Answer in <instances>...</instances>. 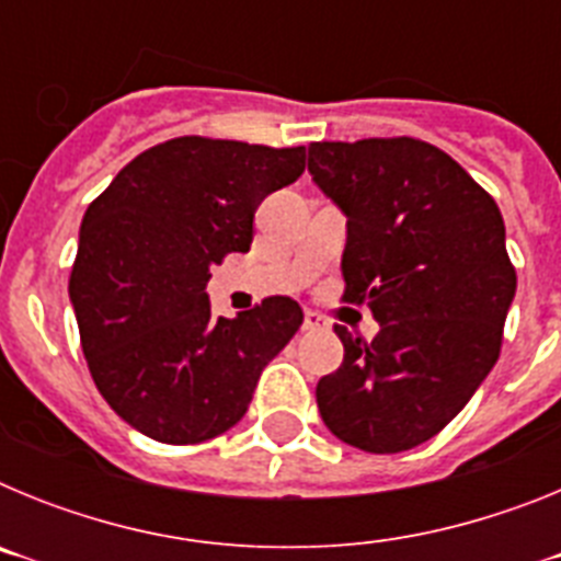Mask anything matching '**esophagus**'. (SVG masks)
<instances>
[{"label": "esophagus", "instance_id": "34e87169", "mask_svg": "<svg viewBox=\"0 0 561 561\" xmlns=\"http://www.w3.org/2000/svg\"><path fill=\"white\" fill-rule=\"evenodd\" d=\"M323 329H329V323H325V317L317 314V311H306L304 331H323Z\"/></svg>", "mask_w": 561, "mask_h": 561}]
</instances>
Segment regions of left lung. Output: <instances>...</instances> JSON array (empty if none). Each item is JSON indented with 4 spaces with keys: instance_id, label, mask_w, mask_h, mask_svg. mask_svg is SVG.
Masks as SVG:
<instances>
[{
    "instance_id": "obj_1",
    "label": "left lung",
    "mask_w": 561,
    "mask_h": 561,
    "mask_svg": "<svg viewBox=\"0 0 561 561\" xmlns=\"http://www.w3.org/2000/svg\"><path fill=\"white\" fill-rule=\"evenodd\" d=\"M309 173L348 219L342 300L379 323L370 342L334 325L345 356L317 381V408L351 447L404 453L447 427L497 362L517 291L503 216L415 137L311 142Z\"/></svg>"
}]
</instances>
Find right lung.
Listing matches in <instances>:
<instances>
[{
  "label": "right lung",
  "instance_id": "obj_1",
  "mask_svg": "<svg viewBox=\"0 0 561 561\" xmlns=\"http://www.w3.org/2000/svg\"><path fill=\"white\" fill-rule=\"evenodd\" d=\"M304 168V146L176 137L87 207L69 275L83 354L108 408L148 438L185 447L227 433L304 323L284 295L213 317L205 291L213 264L250 250L257 205Z\"/></svg>",
  "mask_w": 561,
  "mask_h": 561
}]
</instances>
